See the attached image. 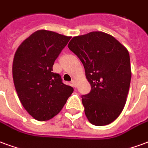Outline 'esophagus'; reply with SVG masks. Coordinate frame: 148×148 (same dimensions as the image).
Instances as JSON below:
<instances>
[{"instance_id":"34e87169","label":"esophagus","mask_w":148,"mask_h":148,"mask_svg":"<svg viewBox=\"0 0 148 148\" xmlns=\"http://www.w3.org/2000/svg\"><path fill=\"white\" fill-rule=\"evenodd\" d=\"M72 85H73V87H76V86H77L76 81H75V79H73V80H72Z\"/></svg>"}]
</instances>
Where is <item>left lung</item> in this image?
<instances>
[{
  "label": "left lung",
  "mask_w": 148,
  "mask_h": 148,
  "mask_svg": "<svg viewBox=\"0 0 148 148\" xmlns=\"http://www.w3.org/2000/svg\"><path fill=\"white\" fill-rule=\"evenodd\" d=\"M69 48L83 63L91 86L82 96L87 119L94 125H105L123 112L131 80L128 50L119 41L101 31L74 36Z\"/></svg>",
  "instance_id": "1"
}]
</instances>
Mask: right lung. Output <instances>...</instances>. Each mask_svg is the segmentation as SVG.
Masks as SVG:
<instances>
[{
	"label": "right lung",
	"mask_w": 148,
	"mask_h": 148,
	"mask_svg": "<svg viewBox=\"0 0 148 148\" xmlns=\"http://www.w3.org/2000/svg\"><path fill=\"white\" fill-rule=\"evenodd\" d=\"M71 36L40 29L20 44L12 64L15 90L26 112L38 121L57 115L73 94L53 73V65Z\"/></svg>",
	"instance_id": "1"
}]
</instances>
